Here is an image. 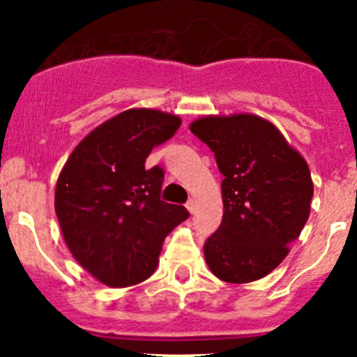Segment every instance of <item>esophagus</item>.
Instances as JSON below:
<instances>
[{"label": "esophagus", "mask_w": 357, "mask_h": 357, "mask_svg": "<svg viewBox=\"0 0 357 357\" xmlns=\"http://www.w3.org/2000/svg\"><path fill=\"white\" fill-rule=\"evenodd\" d=\"M185 207H188V211L191 214H195L197 213V202L193 200V198H191V200H188V204H185Z\"/></svg>", "instance_id": "esophagus-1"}]
</instances>
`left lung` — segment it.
Wrapping results in <instances>:
<instances>
[{"instance_id": "8db88e82", "label": "left lung", "mask_w": 357, "mask_h": 357, "mask_svg": "<svg viewBox=\"0 0 357 357\" xmlns=\"http://www.w3.org/2000/svg\"><path fill=\"white\" fill-rule=\"evenodd\" d=\"M189 128L214 151L223 175V218L204 245L207 266L232 284L268 275L307 222L313 198L307 162L259 116H206Z\"/></svg>"}]
</instances>
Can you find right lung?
<instances>
[{
  "label": "right lung",
  "instance_id": "obj_1",
  "mask_svg": "<svg viewBox=\"0 0 357 357\" xmlns=\"http://www.w3.org/2000/svg\"><path fill=\"white\" fill-rule=\"evenodd\" d=\"M181 123L160 110H125L85 135L59 175L55 213L66 245L110 288L148 279L164 238L188 220L184 206L160 200L162 168H144L150 151Z\"/></svg>",
  "mask_w": 357,
  "mask_h": 357
}]
</instances>
